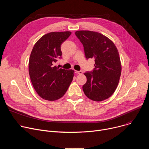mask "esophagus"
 Instances as JSON below:
<instances>
[{
    "label": "esophagus",
    "mask_w": 149,
    "mask_h": 149,
    "mask_svg": "<svg viewBox=\"0 0 149 149\" xmlns=\"http://www.w3.org/2000/svg\"><path fill=\"white\" fill-rule=\"evenodd\" d=\"M75 73L76 74H82V71H74Z\"/></svg>",
    "instance_id": "1"
}]
</instances>
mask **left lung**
<instances>
[{
	"instance_id": "obj_1",
	"label": "left lung",
	"mask_w": 149,
	"mask_h": 149,
	"mask_svg": "<svg viewBox=\"0 0 149 149\" xmlns=\"http://www.w3.org/2000/svg\"><path fill=\"white\" fill-rule=\"evenodd\" d=\"M75 35L84 47L87 59H95V68L84 75L87 82L82 86L90 99L101 101L114 93L120 80L121 65L118 50L113 42L102 34L90 31H78Z\"/></svg>"
}]
</instances>
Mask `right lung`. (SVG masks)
Here are the masks:
<instances>
[{
    "mask_svg": "<svg viewBox=\"0 0 149 149\" xmlns=\"http://www.w3.org/2000/svg\"><path fill=\"white\" fill-rule=\"evenodd\" d=\"M69 31L50 32L42 36L35 44L29 61V73L38 94L46 100L61 98L72 81L74 71L55 66L61 59V44L71 35Z\"/></svg>",
    "mask_w": 149,
    "mask_h": 149,
    "instance_id": "obj_1",
    "label": "right lung"
}]
</instances>
